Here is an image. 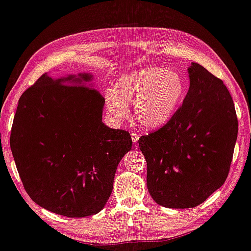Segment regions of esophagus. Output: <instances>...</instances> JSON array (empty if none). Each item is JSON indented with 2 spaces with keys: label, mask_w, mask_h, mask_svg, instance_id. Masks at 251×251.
<instances>
[{
  "label": "esophagus",
  "mask_w": 251,
  "mask_h": 251,
  "mask_svg": "<svg viewBox=\"0 0 251 251\" xmlns=\"http://www.w3.org/2000/svg\"><path fill=\"white\" fill-rule=\"evenodd\" d=\"M139 138H140V134L138 133V132H132L131 139H132V142H133L134 145L139 144Z\"/></svg>",
  "instance_id": "1"
}]
</instances>
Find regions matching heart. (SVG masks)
Wrapping results in <instances>:
<instances>
[{"instance_id": "1", "label": "heart", "mask_w": 251, "mask_h": 251, "mask_svg": "<svg viewBox=\"0 0 251 251\" xmlns=\"http://www.w3.org/2000/svg\"><path fill=\"white\" fill-rule=\"evenodd\" d=\"M184 96L180 75L158 67L135 70L115 84L106 94L107 112L121 122L129 117V103L134 102V119L145 130H158L173 119Z\"/></svg>"}]
</instances>
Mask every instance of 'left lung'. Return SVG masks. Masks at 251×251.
<instances>
[{"label": "left lung", "instance_id": "obj_1", "mask_svg": "<svg viewBox=\"0 0 251 251\" xmlns=\"http://www.w3.org/2000/svg\"><path fill=\"white\" fill-rule=\"evenodd\" d=\"M188 74L189 91L173 119L139 140L150 195L170 209L195 207L222 187L237 140L234 101L223 81L195 62Z\"/></svg>", "mask_w": 251, "mask_h": 251}]
</instances>
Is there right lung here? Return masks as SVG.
Wrapping results in <instances>:
<instances>
[{
  "mask_svg": "<svg viewBox=\"0 0 251 251\" xmlns=\"http://www.w3.org/2000/svg\"><path fill=\"white\" fill-rule=\"evenodd\" d=\"M93 77L41 75L23 93L12 126L11 150L28 196L68 217L103 209L118 165L132 148L129 132L103 125L105 99Z\"/></svg>",
  "mask_w": 251,
  "mask_h": 251,
  "instance_id": "1",
  "label": "right lung"
}]
</instances>
